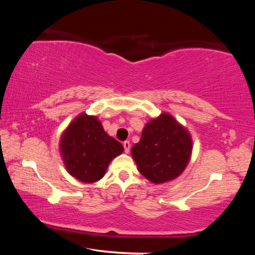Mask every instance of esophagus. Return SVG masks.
I'll return each mask as SVG.
<instances>
[{
  "instance_id": "34e87169",
  "label": "esophagus",
  "mask_w": 255,
  "mask_h": 255,
  "mask_svg": "<svg viewBox=\"0 0 255 255\" xmlns=\"http://www.w3.org/2000/svg\"><path fill=\"white\" fill-rule=\"evenodd\" d=\"M124 148H125V152L129 153V150H130V143H129L128 140L124 141Z\"/></svg>"
}]
</instances>
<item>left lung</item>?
<instances>
[{"label":"left lung","instance_id":"obj_1","mask_svg":"<svg viewBox=\"0 0 255 255\" xmlns=\"http://www.w3.org/2000/svg\"><path fill=\"white\" fill-rule=\"evenodd\" d=\"M192 153V138L187 128L163 112L145 125L131 156L138 171L155 184L169 182L182 173Z\"/></svg>","mask_w":255,"mask_h":255}]
</instances>
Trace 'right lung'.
Returning <instances> with one entry per match:
<instances>
[{"mask_svg": "<svg viewBox=\"0 0 255 255\" xmlns=\"http://www.w3.org/2000/svg\"><path fill=\"white\" fill-rule=\"evenodd\" d=\"M59 152L68 173L82 182L93 183L103 178L109 163L124 147L108 135L96 116L83 112L64 130Z\"/></svg>", "mask_w": 255, "mask_h": 255, "instance_id": "1", "label": "right lung"}]
</instances>
